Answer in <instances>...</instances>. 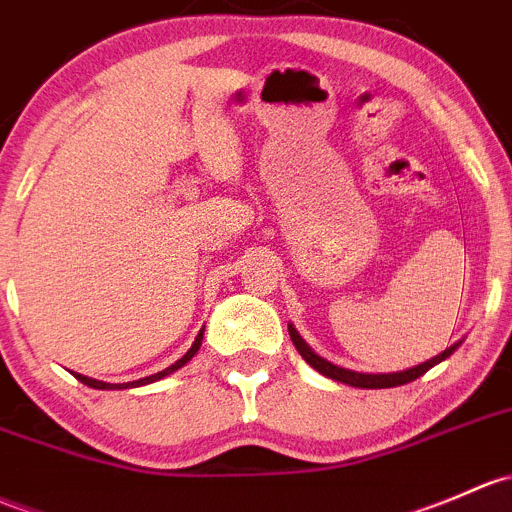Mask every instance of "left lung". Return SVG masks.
<instances>
[{
  "instance_id": "1",
  "label": "left lung",
  "mask_w": 512,
  "mask_h": 512,
  "mask_svg": "<svg viewBox=\"0 0 512 512\" xmlns=\"http://www.w3.org/2000/svg\"><path fill=\"white\" fill-rule=\"evenodd\" d=\"M289 336H292V343H294V346H297V351L301 353V358H304L306 363L311 365V368L319 370V373L326 375V378L338 380V383L351 385V387H365V390H378V387H397V385L412 383V380H417L419 375L427 373L429 368L439 365L441 360L449 358V355L461 346V341L454 343V346L446 348L444 353H439V355H434V358H429L427 363H419V365H414V368L400 370V373H355V370L338 368V365L328 363L326 358L316 355L309 346H306V341L299 336V331L292 324H289Z\"/></svg>"
}]
</instances>
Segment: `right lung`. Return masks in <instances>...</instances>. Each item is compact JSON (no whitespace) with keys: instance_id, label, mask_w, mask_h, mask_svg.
I'll return each instance as SVG.
<instances>
[{"instance_id":"right-lung-1","label":"right lung","mask_w":512,"mask_h":512,"mask_svg":"<svg viewBox=\"0 0 512 512\" xmlns=\"http://www.w3.org/2000/svg\"><path fill=\"white\" fill-rule=\"evenodd\" d=\"M201 341H203V328H201V331H198L196 341H193V346L188 348L186 355H181V358L176 360L174 365H169V368H164V370H159V373L149 375V378H139V380H132V383L112 385V383H102V380H93V378H88V375H80V373H73V375H75V378L80 380V383H83V385H88V387H95V390H127V387H142V385H149V383H157V380L166 378V375H171V373H176V370H179V368H184V365L188 363V360H191L193 355L198 353V348H201Z\"/></svg>"}]
</instances>
